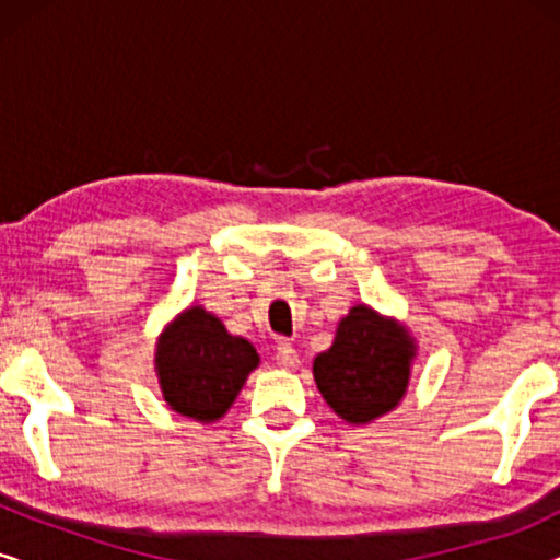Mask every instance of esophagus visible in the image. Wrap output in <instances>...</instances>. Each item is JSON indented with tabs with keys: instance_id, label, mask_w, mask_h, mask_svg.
Wrapping results in <instances>:
<instances>
[{
	"instance_id": "esophagus-1",
	"label": "esophagus",
	"mask_w": 560,
	"mask_h": 560,
	"mask_svg": "<svg viewBox=\"0 0 560 560\" xmlns=\"http://www.w3.org/2000/svg\"><path fill=\"white\" fill-rule=\"evenodd\" d=\"M275 359H278V364L282 366V370H295V366L301 364V359H298V351L293 349V343H288V341L278 343Z\"/></svg>"
}]
</instances>
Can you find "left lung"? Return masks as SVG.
Wrapping results in <instances>:
<instances>
[{
	"label": "left lung",
	"mask_w": 560,
	"mask_h": 560,
	"mask_svg": "<svg viewBox=\"0 0 560 560\" xmlns=\"http://www.w3.org/2000/svg\"><path fill=\"white\" fill-rule=\"evenodd\" d=\"M416 339L395 318L354 305L339 320L331 349L313 359V380L336 416L351 425L395 410L408 393Z\"/></svg>",
	"instance_id": "obj_1"
}]
</instances>
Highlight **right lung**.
<instances>
[{"label": "right lung", "instance_id": "add662e5", "mask_svg": "<svg viewBox=\"0 0 560 560\" xmlns=\"http://www.w3.org/2000/svg\"><path fill=\"white\" fill-rule=\"evenodd\" d=\"M257 364V349L201 305L183 311L158 339L155 372L165 402L201 423L224 418Z\"/></svg>", "mask_w": 560, "mask_h": 560}]
</instances>
